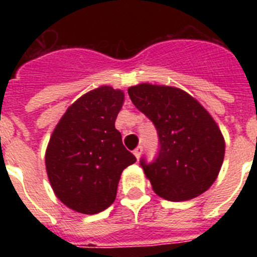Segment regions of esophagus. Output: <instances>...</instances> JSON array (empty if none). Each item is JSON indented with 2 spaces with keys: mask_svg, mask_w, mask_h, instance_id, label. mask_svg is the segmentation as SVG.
<instances>
[{
  "mask_svg": "<svg viewBox=\"0 0 257 257\" xmlns=\"http://www.w3.org/2000/svg\"><path fill=\"white\" fill-rule=\"evenodd\" d=\"M142 152H143V147H138V148L134 151V154H135V157L138 158V160H139L140 156H142Z\"/></svg>",
  "mask_w": 257,
  "mask_h": 257,
  "instance_id": "1",
  "label": "esophagus"
}]
</instances>
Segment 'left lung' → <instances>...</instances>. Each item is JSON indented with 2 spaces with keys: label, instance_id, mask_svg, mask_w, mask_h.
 Wrapping results in <instances>:
<instances>
[{
  "label": "left lung",
  "instance_id": "8db88e82",
  "mask_svg": "<svg viewBox=\"0 0 257 257\" xmlns=\"http://www.w3.org/2000/svg\"><path fill=\"white\" fill-rule=\"evenodd\" d=\"M134 105L153 122L158 153L140 160L154 192L172 202L198 197L216 180L225 143L221 131L194 97L170 86L140 83L128 88Z\"/></svg>",
  "mask_w": 257,
  "mask_h": 257
}]
</instances>
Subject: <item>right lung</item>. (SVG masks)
I'll return each instance as SVG.
<instances>
[{
  "instance_id": "right-lung-1",
  "label": "right lung",
  "mask_w": 257,
  "mask_h": 257,
  "mask_svg": "<svg viewBox=\"0 0 257 257\" xmlns=\"http://www.w3.org/2000/svg\"><path fill=\"white\" fill-rule=\"evenodd\" d=\"M123 92L101 86L81 96L50 138L46 170L56 197L77 212L94 215L112 205L118 181L136 162L114 127Z\"/></svg>"
}]
</instances>
